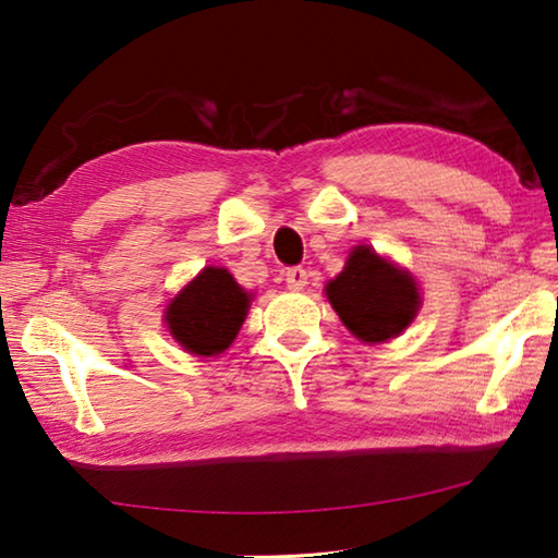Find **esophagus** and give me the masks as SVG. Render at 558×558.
I'll list each match as a JSON object with an SVG mask.
<instances>
[{"instance_id":"obj_1","label":"esophagus","mask_w":558,"mask_h":558,"mask_svg":"<svg viewBox=\"0 0 558 558\" xmlns=\"http://www.w3.org/2000/svg\"><path fill=\"white\" fill-rule=\"evenodd\" d=\"M306 278H310V272H306L302 266H292L286 272V282H288V290L292 292H300L306 288Z\"/></svg>"}]
</instances>
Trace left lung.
<instances>
[{
  "instance_id": "obj_1",
  "label": "left lung",
  "mask_w": 558,
  "mask_h": 558,
  "mask_svg": "<svg viewBox=\"0 0 558 558\" xmlns=\"http://www.w3.org/2000/svg\"><path fill=\"white\" fill-rule=\"evenodd\" d=\"M326 298L340 322L362 342H386L400 336L422 306L412 272L366 244L354 246L342 272L328 280Z\"/></svg>"
}]
</instances>
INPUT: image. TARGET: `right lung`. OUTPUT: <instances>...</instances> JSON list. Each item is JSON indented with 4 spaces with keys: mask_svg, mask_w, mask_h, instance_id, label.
<instances>
[{
    "mask_svg": "<svg viewBox=\"0 0 558 558\" xmlns=\"http://www.w3.org/2000/svg\"><path fill=\"white\" fill-rule=\"evenodd\" d=\"M248 302L252 294L236 286L228 270L208 266L165 306V324L186 352L216 357L240 333Z\"/></svg>",
    "mask_w": 558,
    "mask_h": 558,
    "instance_id": "1",
    "label": "right lung"
}]
</instances>
